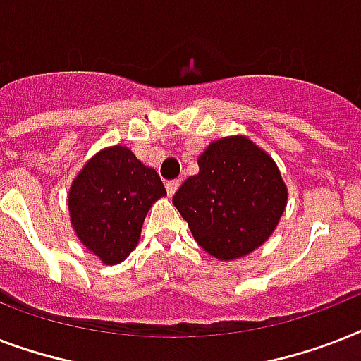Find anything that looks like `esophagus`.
<instances>
[{"label":"esophagus","mask_w":361,"mask_h":361,"mask_svg":"<svg viewBox=\"0 0 361 361\" xmlns=\"http://www.w3.org/2000/svg\"><path fill=\"white\" fill-rule=\"evenodd\" d=\"M181 181L180 180H170L166 181V192H169V197H172L176 191H178V187H180Z\"/></svg>","instance_id":"esophagus-1"}]
</instances>
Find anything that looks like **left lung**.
<instances>
[{
    "mask_svg": "<svg viewBox=\"0 0 361 361\" xmlns=\"http://www.w3.org/2000/svg\"><path fill=\"white\" fill-rule=\"evenodd\" d=\"M286 198L274 159L238 135L212 142L198 155V174L181 183L172 204L204 251L234 260L271 236Z\"/></svg>",
    "mask_w": 361,
    "mask_h": 361,
    "instance_id": "left-lung-1",
    "label": "left lung"
}]
</instances>
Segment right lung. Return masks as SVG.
<instances>
[{"instance_id":"add662e5","label":"right lung","mask_w":361,"mask_h":361,"mask_svg":"<svg viewBox=\"0 0 361 361\" xmlns=\"http://www.w3.org/2000/svg\"><path fill=\"white\" fill-rule=\"evenodd\" d=\"M166 197L159 174L125 146L93 155L69 189L76 236L106 266L123 262L140 240L147 209Z\"/></svg>"}]
</instances>
